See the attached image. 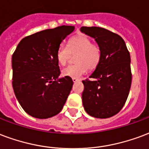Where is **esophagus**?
I'll return each mask as SVG.
<instances>
[{
    "mask_svg": "<svg viewBox=\"0 0 149 149\" xmlns=\"http://www.w3.org/2000/svg\"><path fill=\"white\" fill-rule=\"evenodd\" d=\"M72 81H73V82H77V81H78V80H79V79H77V78H72Z\"/></svg>",
    "mask_w": 149,
    "mask_h": 149,
    "instance_id": "obj_1",
    "label": "esophagus"
}]
</instances>
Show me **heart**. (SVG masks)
I'll return each mask as SVG.
<instances>
[{"mask_svg": "<svg viewBox=\"0 0 149 149\" xmlns=\"http://www.w3.org/2000/svg\"><path fill=\"white\" fill-rule=\"evenodd\" d=\"M72 55L75 58L76 65L67 66L62 70L64 77L78 78L85 73L88 69H95L100 64L102 50L100 45L92 42L88 36L79 35L69 40L68 47L61 45L56 52V59L59 65H65Z\"/></svg>", "mask_w": 149, "mask_h": 149, "instance_id": "heart-1", "label": "heart"}]
</instances>
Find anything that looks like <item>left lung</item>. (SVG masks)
I'll return each mask as SVG.
<instances>
[{"instance_id": "8db88e82", "label": "left lung", "mask_w": 149, "mask_h": 149, "mask_svg": "<svg viewBox=\"0 0 149 149\" xmlns=\"http://www.w3.org/2000/svg\"><path fill=\"white\" fill-rule=\"evenodd\" d=\"M82 32L94 38L102 50L100 64L91 80L82 82L85 111L97 118H107L118 114L125 105L130 90L132 73L130 55L123 38L105 28L82 27Z\"/></svg>"}]
</instances>
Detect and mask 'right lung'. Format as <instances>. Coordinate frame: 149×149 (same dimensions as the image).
<instances>
[{
  "instance_id": "add662e5",
  "label": "right lung",
  "mask_w": 149,
  "mask_h": 149,
  "mask_svg": "<svg viewBox=\"0 0 149 149\" xmlns=\"http://www.w3.org/2000/svg\"><path fill=\"white\" fill-rule=\"evenodd\" d=\"M74 27L61 26L28 35L22 39L12 58L13 87L25 112L37 118L58 114L72 88L71 77L61 73L56 52Z\"/></svg>"
}]
</instances>
